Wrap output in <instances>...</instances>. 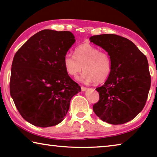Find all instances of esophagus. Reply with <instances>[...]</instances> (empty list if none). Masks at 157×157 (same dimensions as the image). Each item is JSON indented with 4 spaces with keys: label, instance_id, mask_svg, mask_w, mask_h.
<instances>
[{
    "label": "esophagus",
    "instance_id": "esophagus-1",
    "mask_svg": "<svg viewBox=\"0 0 157 157\" xmlns=\"http://www.w3.org/2000/svg\"><path fill=\"white\" fill-rule=\"evenodd\" d=\"M81 89H82V91H86V90H87V88H86V87H84V86H82Z\"/></svg>",
    "mask_w": 157,
    "mask_h": 157
}]
</instances>
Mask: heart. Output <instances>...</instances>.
Segmentation results:
<instances>
[{"label":"heart","instance_id":"b5f03b06","mask_svg":"<svg viewBox=\"0 0 157 157\" xmlns=\"http://www.w3.org/2000/svg\"><path fill=\"white\" fill-rule=\"evenodd\" d=\"M74 53H66L63 59V68L69 76L75 78L83 70L78 78L82 82L100 84L107 80L112 68L108 53L90 44L79 45Z\"/></svg>","mask_w":157,"mask_h":157}]
</instances>
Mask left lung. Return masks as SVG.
Here are the masks:
<instances>
[{"instance_id":"1","label":"left lung","mask_w":157,"mask_h":157,"mask_svg":"<svg viewBox=\"0 0 157 157\" xmlns=\"http://www.w3.org/2000/svg\"><path fill=\"white\" fill-rule=\"evenodd\" d=\"M89 39L108 52L112 65L107 81L95 89L100 99L93 109L109 124L127 123L143 110L147 100L151 84L147 57L132 41L116 34Z\"/></svg>"}]
</instances>
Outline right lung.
<instances>
[{
  "instance_id": "add662e5",
  "label": "right lung",
  "mask_w": 157,
  "mask_h": 157,
  "mask_svg": "<svg viewBox=\"0 0 157 157\" xmlns=\"http://www.w3.org/2000/svg\"><path fill=\"white\" fill-rule=\"evenodd\" d=\"M75 42L69 31L44 30L31 36L13 59L10 89L21 116L34 126L62 122L79 85L66 72L63 59Z\"/></svg>"
}]
</instances>
